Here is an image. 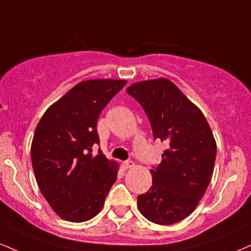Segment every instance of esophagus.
Masks as SVG:
<instances>
[{"instance_id":"34e87169","label":"esophagus","mask_w":251,"mask_h":251,"mask_svg":"<svg viewBox=\"0 0 251 251\" xmlns=\"http://www.w3.org/2000/svg\"><path fill=\"white\" fill-rule=\"evenodd\" d=\"M133 166H134L133 161H131V160H127V161H124V162H123V167L125 168V170H127V168L133 167Z\"/></svg>"}]
</instances>
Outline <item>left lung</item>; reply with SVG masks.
Returning <instances> with one entry per match:
<instances>
[{
    "mask_svg": "<svg viewBox=\"0 0 251 251\" xmlns=\"http://www.w3.org/2000/svg\"><path fill=\"white\" fill-rule=\"evenodd\" d=\"M146 112L153 137L168 144L151 170L149 192L138 208L156 225H173L193 213L213 175L216 143L203 113L166 78L139 81L126 90Z\"/></svg>",
    "mask_w": 251,
    "mask_h": 251,
    "instance_id": "8db88e82",
    "label": "left lung"
}]
</instances>
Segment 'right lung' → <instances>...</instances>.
Instances as JSON below:
<instances>
[{"label": "right lung", "instance_id": "add662e5", "mask_svg": "<svg viewBox=\"0 0 251 251\" xmlns=\"http://www.w3.org/2000/svg\"><path fill=\"white\" fill-rule=\"evenodd\" d=\"M126 80L81 81L51 105L39 120L31 162L41 193L62 219L84 222L100 212L117 180L118 166L102 154L97 123Z\"/></svg>", "mask_w": 251, "mask_h": 251}]
</instances>
